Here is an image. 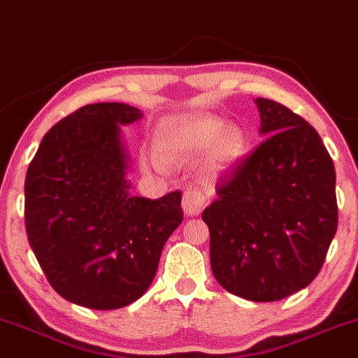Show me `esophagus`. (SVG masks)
Returning <instances> with one entry per match:
<instances>
[{
  "label": "esophagus",
  "mask_w": 358,
  "mask_h": 358,
  "mask_svg": "<svg viewBox=\"0 0 358 358\" xmlns=\"http://www.w3.org/2000/svg\"><path fill=\"white\" fill-rule=\"evenodd\" d=\"M205 205H206V196L203 192L195 190V188H193V190H187L183 193L182 206L185 213L198 215L205 208Z\"/></svg>",
  "instance_id": "34e87169"
}]
</instances>
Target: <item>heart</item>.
<instances>
[{"label":"heart","mask_w":358,"mask_h":358,"mask_svg":"<svg viewBox=\"0 0 358 358\" xmlns=\"http://www.w3.org/2000/svg\"><path fill=\"white\" fill-rule=\"evenodd\" d=\"M213 146L225 166L236 165L248 153V140L242 128L225 127L222 120L208 116L170 124L157 136V150L162 158L200 155Z\"/></svg>","instance_id":"obj_1"}]
</instances>
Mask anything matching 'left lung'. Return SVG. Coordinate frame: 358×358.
I'll list each match as a JSON object with an SVG mask.
<instances>
[{
    "mask_svg": "<svg viewBox=\"0 0 358 358\" xmlns=\"http://www.w3.org/2000/svg\"><path fill=\"white\" fill-rule=\"evenodd\" d=\"M266 136L215 187L201 213L217 282L252 302H275L317 277L337 231L335 168L302 116L257 98Z\"/></svg>",
    "mask_w": 358,
    "mask_h": 358,
    "instance_id": "obj_1",
    "label": "left lung"
}]
</instances>
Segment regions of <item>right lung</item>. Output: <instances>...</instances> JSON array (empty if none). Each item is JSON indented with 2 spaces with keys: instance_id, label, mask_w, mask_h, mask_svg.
I'll list each match as a JSON object with an SVG mask.
<instances>
[{
  "instance_id": "1",
  "label": "right lung",
  "mask_w": 358,
  "mask_h": 358,
  "mask_svg": "<svg viewBox=\"0 0 358 358\" xmlns=\"http://www.w3.org/2000/svg\"><path fill=\"white\" fill-rule=\"evenodd\" d=\"M124 103L76 110L43 136L24 180L28 242L50 285L93 310L127 307L152 285L166 240L183 220L178 190L131 196Z\"/></svg>"
}]
</instances>
